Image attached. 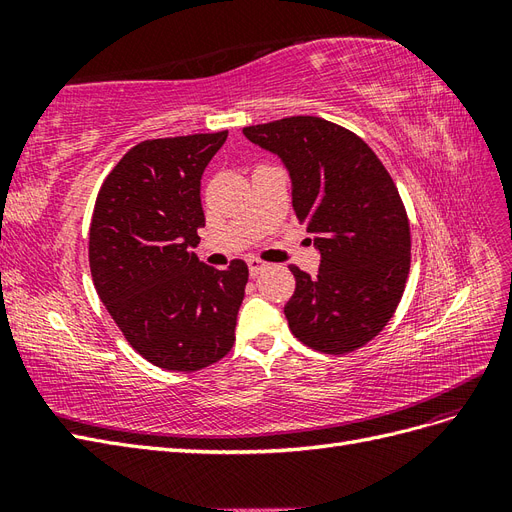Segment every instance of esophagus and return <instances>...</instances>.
<instances>
[{"label":"esophagus","instance_id":"34e87169","mask_svg":"<svg viewBox=\"0 0 512 512\" xmlns=\"http://www.w3.org/2000/svg\"><path fill=\"white\" fill-rule=\"evenodd\" d=\"M247 267H250V273H252V275H258L262 269H267V262L252 256V258H247Z\"/></svg>","mask_w":512,"mask_h":512}]
</instances>
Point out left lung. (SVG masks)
<instances>
[{"mask_svg":"<svg viewBox=\"0 0 512 512\" xmlns=\"http://www.w3.org/2000/svg\"><path fill=\"white\" fill-rule=\"evenodd\" d=\"M288 168L297 220L314 232L320 269L290 265L297 288L284 307L292 335L324 354L374 339L395 314L410 271L401 196L363 138L320 117L243 128Z\"/></svg>","mask_w":512,"mask_h":512,"instance_id":"1","label":"left lung"}]
</instances>
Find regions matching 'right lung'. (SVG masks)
<instances>
[{"instance_id":"obj_1","label":"right lung","mask_w":512,"mask_h":512,"mask_svg":"<svg viewBox=\"0 0 512 512\" xmlns=\"http://www.w3.org/2000/svg\"><path fill=\"white\" fill-rule=\"evenodd\" d=\"M228 132L156 138L108 173L89 228L94 286L130 346L168 371H198L235 344L247 265L194 254L205 226L200 177Z\"/></svg>"}]
</instances>
